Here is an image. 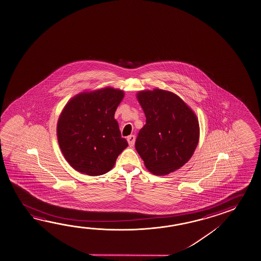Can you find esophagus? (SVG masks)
I'll use <instances>...</instances> for the list:
<instances>
[{
	"instance_id": "obj_1",
	"label": "esophagus",
	"mask_w": 261,
	"mask_h": 261,
	"mask_svg": "<svg viewBox=\"0 0 261 261\" xmlns=\"http://www.w3.org/2000/svg\"><path fill=\"white\" fill-rule=\"evenodd\" d=\"M135 140H136V138H135V136H133V135H131V136L128 137L127 142L130 147H133L134 144H135Z\"/></svg>"
}]
</instances>
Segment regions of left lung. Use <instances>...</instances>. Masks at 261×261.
I'll return each instance as SVG.
<instances>
[{"instance_id": "obj_1", "label": "left lung", "mask_w": 261, "mask_h": 261, "mask_svg": "<svg viewBox=\"0 0 261 261\" xmlns=\"http://www.w3.org/2000/svg\"><path fill=\"white\" fill-rule=\"evenodd\" d=\"M146 124L136 140V149L149 172L166 175L192 157L199 139L196 113L176 94L163 89L137 94Z\"/></svg>"}]
</instances>
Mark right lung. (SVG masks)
Returning a JSON list of instances; mask_svg holds the SVG:
<instances>
[{
	"instance_id": "obj_1",
	"label": "right lung",
	"mask_w": 261,
	"mask_h": 261,
	"mask_svg": "<svg viewBox=\"0 0 261 261\" xmlns=\"http://www.w3.org/2000/svg\"><path fill=\"white\" fill-rule=\"evenodd\" d=\"M123 97V90L106 87L83 91L65 104L57 123V139L75 171L90 176L104 174L127 148L114 119Z\"/></svg>"
}]
</instances>
